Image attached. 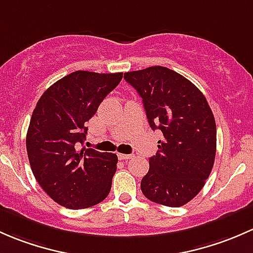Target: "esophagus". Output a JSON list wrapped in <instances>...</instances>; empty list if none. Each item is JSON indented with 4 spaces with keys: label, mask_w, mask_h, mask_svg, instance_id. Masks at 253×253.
<instances>
[{
    "label": "esophagus",
    "mask_w": 253,
    "mask_h": 253,
    "mask_svg": "<svg viewBox=\"0 0 253 253\" xmlns=\"http://www.w3.org/2000/svg\"><path fill=\"white\" fill-rule=\"evenodd\" d=\"M132 157H134L132 155H124V153H118L119 160H130V158H132Z\"/></svg>",
    "instance_id": "obj_1"
}]
</instances>
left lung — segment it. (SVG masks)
<instances>
[{"mask_svg":"<svg viewBox=\"0 0 253 253\" xmlns=\"http://www.w3.org/2000/svg\"><path fill=\"white\" fill-rule=\"evenodd\" d=\"M124 79L141 96L152 130L163 132L141 180L142 194L156 204L184 206L201 191L214 165L212 109L190 80L166 67L127 72Z\"/></svg>","mask_w":253,"mask_h":253,"instance_id":"8db88e82","label":"left lung"}]
</instances>
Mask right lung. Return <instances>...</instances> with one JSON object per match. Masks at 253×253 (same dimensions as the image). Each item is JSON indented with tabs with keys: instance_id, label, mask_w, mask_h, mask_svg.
I'll list each match as a JSON object with an SVG mask.
<instances>
[{
	"instance_id": "1",
	"label": "right lung",
	"mask_w": 253,
	"mask_h": 253,
	"mask_svg": "<svg viewBox=\"0 0 253 253\" xmlns=\"http://www.w3.org/2000/svg\"><path fill=\"white\" fill-rule=\"evenodd\" d=\"M122 78L123 73L77 70L51 85L36 103L27 134L31 170L43 191L63 207H92L111 191L117 155L78 151V145L86 139L85 123Z\"/></svg>"
}]
</instances>
